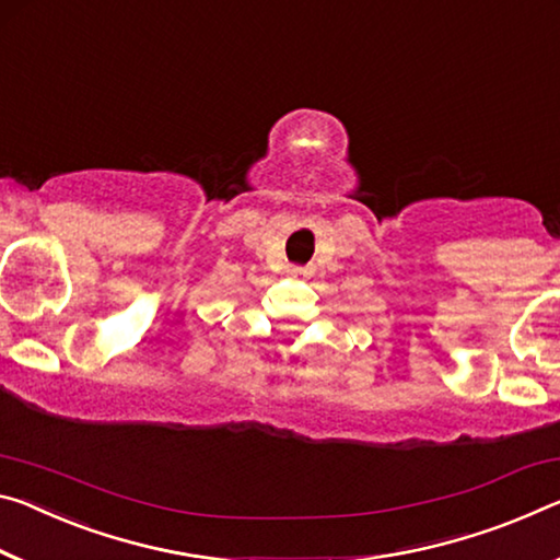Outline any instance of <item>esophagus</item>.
<instances>
[{
    "label": "esophagus",
    "mask_w": 560,
    "mask_h": 560,
    "mask_svg": "<svg viewBox=\"0 0 560 560\" xmlns=\"http://www.w3.org/2000/svg\"><path fill=\"white\" fill-rule=\"evenodd\" d=\"M287 273L294 279H301V277H308V269H304V266H287Z\"/></svg>",
    "instance_id": "34e87169"
}]
</instances>
